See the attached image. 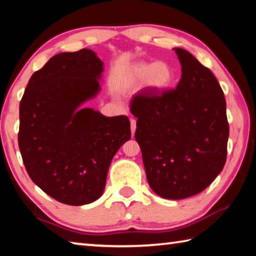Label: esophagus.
Listing matches in <instances>:
<instances>
[{
	"mask_svg": "<svg viewBox=\"0 0 256 256\" xmlns=\"http://www.w3.org/2000/svg\"><path fill=\"white\" fill-rule=\"evenodd\" d=\"M131 132H132V136H134V133H136V120L131 118Z\"/></svg>",
	"mask_w": 256,
	"mask_h": 256,
	"instance_id": "esophagus-1",
	"label": "esophagus"
}]
</instances>
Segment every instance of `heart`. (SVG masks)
<instances>
[{
    "instance_id": "obj_1",
    "label": "heart",
    "mask_w": 256,
    "mask_h": 256,
    "mask_svg": "<svg viewBox=\"0 0 256 256\" xmlns=\"http://www.w3.org/2000/svg\"><path fill=\"white\" fill-rule=\"evenodd\" d=\"M174 76V71L167 62H136L128 66L124 82L128 88L144 84V88L151 92H162L172 86Z\"/></svg>"
}]
</instances>
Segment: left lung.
I'll return each mask as SVG.
<instances>
[{"instance_id":"obj_1","label":"left lung","mask_w":256,"mask_h":256,"mask_svg":"<svg viewBox=\"0 0 256 256\" xmlns=\"http://www.w3.org/2000/svg\"><path fill=\"white\" fill-rule=\"evenodd\" d=\"M182 76L174 90H142L133 98L146 180L164 198L182 200L202 192L222 170L229 126L219 82L188 50L174 48Z\"/></svg>"}]
</instances>
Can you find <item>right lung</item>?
Masks as SVG:
<instances>
[{"label": "right lung", "mask_w": 256, "mask_h": 256, "mask_svg": "<svg viewBox=\"0 0 256 256\" xmlns=\"http://www.w3.org/2000/svg\"><path fill=\"white\" fill-rule=\"evenodd\" d=\"M102 72L92 50L54 55L30 78L20 102L26 170L38 188L68 206L102 196L112 159L131 138L128 116L82 107L100 92Z\"/></svg>", "instance_id": "add662e5"}]
</instances>
